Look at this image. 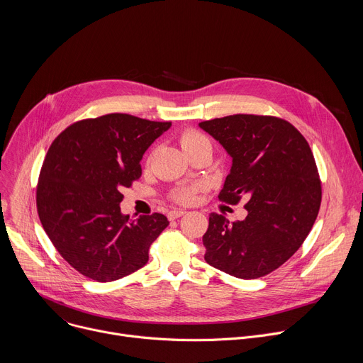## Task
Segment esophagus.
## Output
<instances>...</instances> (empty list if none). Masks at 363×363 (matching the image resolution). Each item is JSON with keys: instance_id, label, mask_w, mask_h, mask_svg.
Listing matches in <instances>:
<instances>
[{"instance_id": "34e87169", "label": "esophagus", "mask_w": 363, "mask_h": 363, "mask_svg": "<svg viewBox=\"0 0 363 363\" xmlns=\"http://www.w3.org/2000/svg\"><path fill=\"white\" fill-rule=\"evenodd\" d=\"M184 214H185L184 210H172V211L168 213V218H169V220H177V218L182 217Z\"/></svg>"}]
</instances>
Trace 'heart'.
Returning <instances> with one entry per match:
<instances>
[{
	"mask_svg": "<svg viewBox=\"0 0 363 363\" xmlns=\"http://www.w3.org/2000/svg\"><path fill=\"white\" fill-rule=\"evenodd\" d=\"M179 143H181V146H182V149L185 152H189V150L198 147L199 145L210 143V142H208V139H206L203 135H201L199 132L188 129V130H184L181 133ZM196 191H198V185L181 186V188H178V189H175L172 192V198H174V201H177L179 203H189L194 199Z\"/></svg>",
	"mask_w": 363,
	"mask_h": 363,
	"instance_id": "1",
	"label": "heart"
}]
</instances>
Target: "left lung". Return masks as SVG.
I'll return each instance as SVG.
<instances>
[{
	"mask_svg": "<svg viewBox=\"0 0 363 363\" xmlns=\"http://www.w3.org/2000/svg\"><path fill=\"white\" fill-rule=\"evenodd\" d=\"M199 128L233 158L220 201H248L242 221L210 216L205 262L238 279L263 277L300 248L319 214L322 185L312 149L291 123L274 116L231 115Z\"/></svg>",
	"mask_w": 363,
	"mask_h": 363,
	"instance_id": "obj_1",
	"label": "left lung"
}]
</instances>
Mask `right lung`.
I'll list each match as a JSON object with an SVG mask.
<instances>
[{
    "mask_svg": "<svg viewBox=\"0 0 363 363\" xmlns=\"http://www.w3.org/2000/svg\"><path fill=\"white\" fill-rule=\"evenodd\" d=\"M171 128L126 113L79 121L48 147L37 185L41 225L80 274L108 283L143 267L149 247L168 227L155 213H121L122 189L142 175L146 149Z\"/></svg>",
    "mask_w": 363,
    "mask_h": 363,
    "instance_id": "right-lung-1",
    "label": "right lung"
}]
</instances>
